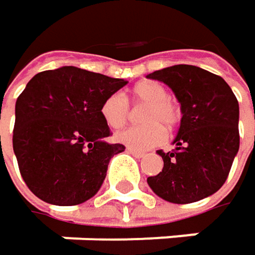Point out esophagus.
<instances>
[{
	"label": "esophagus",
	"mask_w": 255,
	"mask_h": 255,
	"mask_svg": "<svg viewBox=\"0 0 255 255\" xmlns=\"http://www.w3.org/2000/svg\"><path fill=\"white\" fill-rule=\"evenodd\" d=\"M127 151L129 153V154H132L134 157H137V159H141V157H144V156H146V153H144V151H138V150H135V149H131V147H128Z\"/></svg>",
	"instance_id": "obj_1"
}]
</instances>
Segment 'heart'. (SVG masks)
Masks as SVG:
<instances>
[{"label": "heart", "instance_id": "obj_1", "mask_svg": "<svg viewBox=\"0 0 255 255\" xmlns=\"http://www.w3.org/2000/svg\"><path fill=\"white\" fill-rule=\"evenodd\" d=\"M168 90L157 81L146 80L135 84L131 98L135 104L146 105L141 112V127L126 128L115 134L117 141L135 150H146L159 146L165 137V128L172 129L179 121V111L169 99ZM102 118L111 128H121L129 117V108L121 93H112L101 108Z\"/></svg>", "mask_w": 255, "mask_h": 255}]
</instances>
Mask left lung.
Instances as JSON below:
<instances>
[{
	"mask_svg": "<svg viewBox=\"0 0 255 255\" xmlns=\"http://www.w3.org/2000/svg\"><path fill=\"white\" fill-rule=\"evenodd\" d=\"M163 81L181 104L174 150H157L163 169L147 184L160 198L187 204L215 194L240 149V105L222 77L196 65H172L147 74Z\"/></svg>",
	"mask_w": 255,
	"mask_h": 255,
	"instance_id": "8db88e82",
	"label": "left lung"
}]
</instances>
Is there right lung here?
Segmentation results:
<instances>
[{"label":"right lung","mask_w":255,"mask_h":255,"mask_svg":"<svg viewBox=\"0 0 255 255\" xmlns=\"http://www.w3.org/2000/svg\"><path fill=\"white\" fill-rule=\"evenodd\" d=\"M73 65L37 73L15 102L12 149L29 190L55 206L95 196L111 157L126 150L106 141L105 99L127 84Z\"/></svg>","instance_id":"obj_1"}]
</instances>
